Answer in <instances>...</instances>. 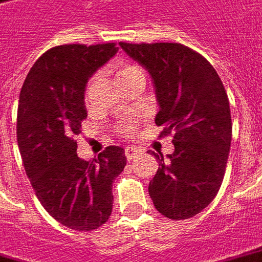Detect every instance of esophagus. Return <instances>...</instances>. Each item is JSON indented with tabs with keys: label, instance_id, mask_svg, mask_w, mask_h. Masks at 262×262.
Here are the masks:
<instances>
[{
	"label": "esophagus",
	"instance_id": "esophagus-1",
	"mask_svg": "<svg viewBox=\"0 0 262 262\" xmlns=\"http://www.w3.org/2000/svg\"><path fill=\"white\" fill-rule=\"evenodd\" d=\"M139 155H141V150L137 149V148H134V146H127V148H125V156H127V159L128 160L137 159Z\"/></svg>",
	"mask_w": 262,
	"mask_h": 262
}]
</instances>
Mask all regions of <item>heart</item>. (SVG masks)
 I'll return each instance as SVG.
<instances>
[{
    "instance_id": "obj_1",
    "label": "heart",
    "mask_w": 262,
    "mask_h": 262,
    "mask_svg": "<svg viewBox=\"0 0 262 262\" xmlns=\"http://www.w3.org/2000/svg\"><path fill=\"white\" fill-rule=\"evenodd\" d=\"M138 74H142V71L139 70L137 66H133V64H118L114 68V76H116V81L120 85H123L124 82L128 81L129 78L138 75ZM97 85H99V76H93L91 81L88 82L86 91H85V100H86V103L92 100V96H93V93L96 91ZM131 131H133V125L131 124L124 127V133L128 134Z\"/></svg>"
}]
</instances>
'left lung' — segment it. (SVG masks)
I'll use <instances>...</instances> for the list:
<instances>
[{"label": "left lung", "mask_w": 262, "mask_h": 262, "mask_svg": "<svg viewBox=\"0 0 262 262\" xmlns=\"http://www.w3.org/2000/svg\"><path fill=\"white\" fill-rule=\"evenodd\" d=\"M152 78L162 125L173 134L174 152L155 154L159 169L150 180L155 208L169 219H188L207 208L226 170L232 117L226 91L215 68L179 43H120Z\"/></svg>", "instance_id": "8db88e82"}]
</instances>
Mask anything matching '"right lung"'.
Returning a JSON list of instances; mask_svg holds the SVG:
<instances>
[{
	"instance_id": "right-lung-1",
	"label": "right lung",
	"mask_w": 262,
	"mask_h": 262,
	"mask_svg": "<svg viewBox=\"0 0 262 262\" xmlns=\"http://www.w3.org/2000/svg\"><path fill=\"white\" fill-rule=\"evenodd\" d=\"M117 51L114 43L53 47L30 68L19 95L16 135L26 174L46 211L74 230L107 222L113 181L127 165L121 146L81 159L74 139L88 117V81Z\"/></svg>"
}]
</instances>
